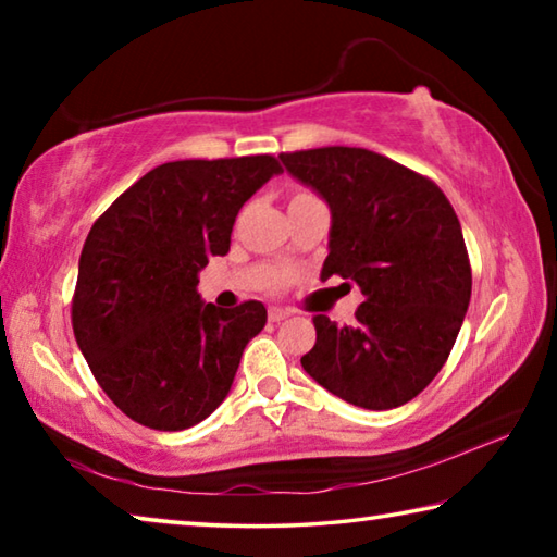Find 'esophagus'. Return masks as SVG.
<instances>
[{"label":"esophagus","instance_id":"obj_1","mask_svg":"<svg viewBox=\"0 0 557 557\" xmlns=\"http://www.w3.org/2000/svg\"><path fill=\"white\" fill-rule=\"evenodd\" d=\"M289 317V309H282V307H270L268 309V319L270 322H282V319Z\"/></svg>","mask_w":557,"mask_h":557}]
</instances>
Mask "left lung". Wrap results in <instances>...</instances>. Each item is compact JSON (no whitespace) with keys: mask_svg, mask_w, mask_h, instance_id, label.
I'll list each match as a JSON object with an SVG mask.
<instances>
[{"mask_svg":"<svg viewBox=\"0 0 557 557\" xmlns=\"http://www.w3.org/2000/svg\"><path fill=\"white\" fill-rule=\"evenodd\" d=\"M280 159L332 211L322 280L338 275L363 295L354 324L314 317L301 369L358 408H398L440 373L465 322L471 268L457 213L435 182L369 149Z\"/></svg>","mask_w":557,"mask_h":557,"instance_id":"obj_1","label":"left lung"}]
</instances>
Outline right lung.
<instances>
[{
	"mask_svg": "<svg viewBox=\"0 0 557 557\" xmlns=\"http://www.w3.org/2000/svg\"><path fill=\"white\" fill-rule=\"evenodd\" d=\"M275 157L166 162L92 223L78 262L73 334L108 398L139 425H199L228 395L268 309L206 305L199 272L231 250L243 203L280 174Z\"/></svg>",
	"mask_w": 557,
	"mask_h": 557,
	"instance_id": "add662e5",
	"label": "right lung"
}]
</instances>
